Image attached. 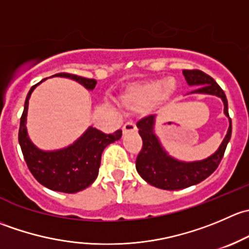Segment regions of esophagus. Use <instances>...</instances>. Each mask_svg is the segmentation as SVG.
<instances>
[{
  "label": "esophagus",
  "mask_w": 249,
  "mask_h": 249,
  "mask_svg": "<svg viewBox=\"0 0 249 249\" xmlns=\"http://www.w3.org/2000/svg\"><path fill=\"white\" fill-rule=\"evenodd\" d=\"M136 130V125L132 124V123H126V124L123 126V134H127V132H131Z\"/></svg>",
  "instance_id": "1"
}]
</instances>
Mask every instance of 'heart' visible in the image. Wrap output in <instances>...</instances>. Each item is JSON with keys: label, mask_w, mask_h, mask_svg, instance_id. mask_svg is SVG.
Here are the masks:
<instances>
[{"label": "heart", "mask_w": 249, "mask_h": 249, "mask_svg": "<svg viewBox=\"0 0 249 249\" xmlns=\"http://www.w3.org/2000/svg\"><path fill=\"white\" fill-rule=\"evenodd\" d=\"M176 92V84L171 79H150L127 87L119 96V105L130 113H141L150 107L169 104Z\"/></svg>", "instance_id": "heart-1"}]
</instances>
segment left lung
I'll list each match as a JSON object with an SVG mask.
<instances>
[{
  "label": "left lung",
  "instance_id": "8db88e82",
  "mask_svg": "<svg viewBox=\"0 0 249 249\" xmlns=\"http://www.w3.org/2000/svg\"><path fill=\"white\" fill-rule=\"evenodd\" d=\"M185 80L190 87H199L190 94H208L220 97L224 104V114L229 118V129L217 152L200 161L184 162L170 157L154 134L155 115H148L137 123L139 134L143 141L142 149L137 155L136 170L150 185L164 190L184 189L197 184L212 175L220 164L227 145L231 137V119L228 110V100L215 80L200 70H184Z\"/></svg>",
  "mask_w": 249,
  "mask_h": 249
}]
</instances>
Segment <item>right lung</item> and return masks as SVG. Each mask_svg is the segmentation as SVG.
Listing matches in <instances>:
<instances>
[{
	"label": "right lung",
	"mask_w": 249,
	"mask_h": 249,
	"mask_svg": "<svg viewBox=\"0 0 249 249\" xmlns=\"http://www.w3.org/2000/svg\"><path fill=\"white\" fill-rule=\"evenodd\" d=\"M52 77L70 78L82 84L88 90H92L96 85L95 79L71 73H56ZM38 84L30 89L25 100L24 112L20 118L19 144L21 147L22 155L29 170L42 185L55 192L67 194L78 193L91 185L96 179L101 164L102 152L109 143L122 137V130H117L113 134L107 135L90 126L73 144L64 149L53 152L38 149L29 139L26 130L29 99Z\"/></svg>",
	"instance_id": "right-lung-1"
}]
</instances>
